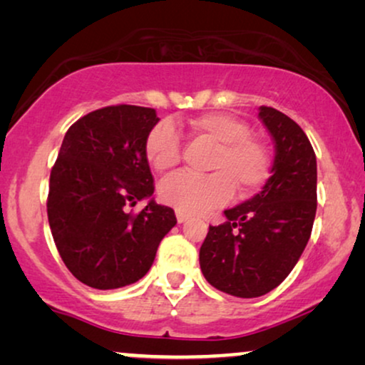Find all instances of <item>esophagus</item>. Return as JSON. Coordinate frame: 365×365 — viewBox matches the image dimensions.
Segmentation results:
<instances>
[{
    "label": "esophagus",
    "instance_id": "obj_1",
    "mask_svg": "<svg viewBox=\"0 0 365 365\" xmlns=\"http://www.w3.org/2000/svg\"><path fill=\"white\" fill-rule=\"evenodd\" d=\"M176 219H178L179 224H182V222H186L187 219H189V214L179 211V209H178V211H176Z\"/></svg>",
    "mask_w": 365,
    "mask_h": 365
}]
</instances>
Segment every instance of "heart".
I'll return each mask as SVG.
<instances>
[{
	"label": "heart",
	"mask_w": 365,
	"mask_h": 365,
	"mask_svg": "<svg viewBox=\"0 0 365 365\" xmlns=\"http://www.w3.org/2000/svg\"><path fill=\"white\" fill-rule=\"evenodd\" d=\"M194 136L216 144L207 176L178 173L164 179L159 197L184 212H204L232 197L251 196L271 174V156L261 139L251 136L246 121L226 113H207L187 123ZM144 153L154 171L166 173L181 161V134L171 123H159L149 131Z\"/></svg>",
	"instance_id": "1"
}]
</instances>
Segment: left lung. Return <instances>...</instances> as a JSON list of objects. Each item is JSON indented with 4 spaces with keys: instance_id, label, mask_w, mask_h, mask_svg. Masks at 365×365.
Here are the masks:
<instances>
[{
    "instance_id": "obj_1",
    "label": "left lung",
    "mask_w": 365,
    "mask_h": 365,
    "mask_svg": "<svg viewBox=\"0 0 365 365\" xmlns=\"http://www.w3.org/2000/svg\"><path fill=\"white\" fill-rule=\"evenodd\" d=\"M259 118L276 146L272 176L249 201L209 226L199 251L206 281L236 297H259L289 276L307 246L317 209L316 153L296 121L261 106Z\"/></svg>"
}]
</instances>
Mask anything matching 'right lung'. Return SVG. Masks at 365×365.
Here are the masks:
<instances>
[{"label":"right lung","instance_id":"obj_1","mask_svg":"<svg viewBox=\"0 0 365 365\" xmlns=\"http://www.w3.org/2000/svg\"><path fill=\"white\" fill-rule=\"evenodd\" d=\"M156 109L116 104L79 118L64 134L49 176L48 221L59 256L94 289L136 282L151 269L174 211L154 199L144 143ZM148 197L141 213L128 211Z\"/></svg>","mask_w":365,"mask_h":365}]
</instances>
